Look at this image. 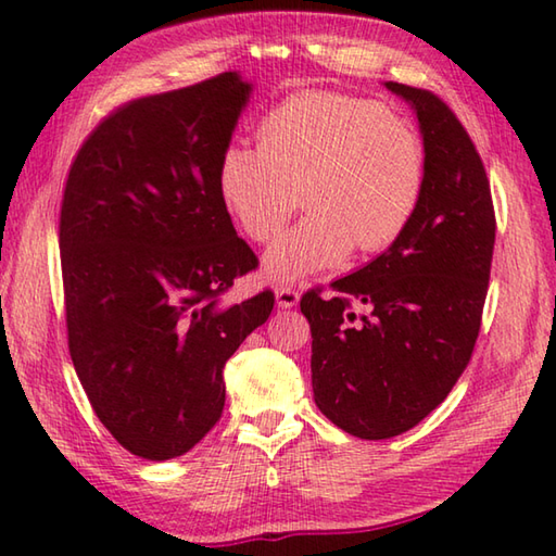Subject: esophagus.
Instances as JSON below:
<instances>
[{
  "label": "esophagus",
  "mask_w": 556,
  "mask_h": 556,
  "mask_svg": "<svg viewBox=\"0 0 556 556\" xmlns=\"http://www.w3.org/2000/svg\"><path fill=\"white\" fill-rule=\"evenodd\" d=\"M275 299H277V305L279 308H293V305L299 303L301 293L296 287H277L275 291Z\"/></svg>",
  "instance_id": "34e87169"
}]
</instances>
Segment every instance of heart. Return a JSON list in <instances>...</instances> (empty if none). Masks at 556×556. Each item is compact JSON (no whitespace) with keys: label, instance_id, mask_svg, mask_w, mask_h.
<instances>
[{"label":"heart","instance_id":"heart-1","mask_svg":"<svg viewBox=\"0 0 556 556\" xmlns=\"http://www.w3.org/2000/svg\"><path fill=\"white\" fill-rule=\"evenodd\" d=\"M260 143L222 150L217 186L241 231L275 239L296 210L311 212L267 248L263 275L291 285L344 263L353 245L377 253L416 215L425 150L406 119L382 104L308 90L279 102L257 128Z\"/></svg>","mask_w":556,"mask_h":556}]
</instances>
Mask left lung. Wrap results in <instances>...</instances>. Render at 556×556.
<instances>
[{
	"label": "left lung",
	"instance_id": "left-lung-1",
	"mask_svg": "<svg viewBox=\"0 0 556 556\" xmlns=\"http://www.w3.org/2000/svg\"><path fill=\"white\" fill-rule=\"evenodd\" d=\"M384 86L416 110L425 186L406 231L372 263L311 289L315 404L361 440H389L430 416L466 370L494 251L485 167L468 131L430 90Z\"/></svg>",
	"mask_w": 556,
	"mask_h": 556
}]
</instances>
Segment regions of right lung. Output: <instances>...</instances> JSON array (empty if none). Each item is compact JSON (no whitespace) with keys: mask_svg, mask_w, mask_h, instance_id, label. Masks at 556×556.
Instances as JSON below:
<instances>
[{"mask_svg":"<svg viewBox=\"0 0 556 556\" xmlns=\"http://www.w3.org/2000/svg\"><path fill=\"white\" fill-rule=\"evenodd\" d=\"M251 96L227 71L138 98L96 126L59 215L68 353L100 422L128 452L186 454L224 410V365L275 293L222 305L257 267L222 203V150Z\"/></svg>","mask_w":556,"mask_h":556,"instance_id":"obj_1","label":"right lung"}]
</instances>
